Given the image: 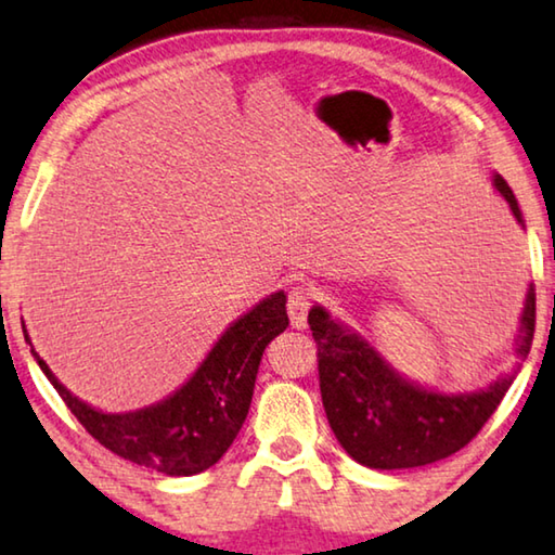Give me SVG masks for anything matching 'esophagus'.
<instances>
[{"label":"esophagus","instance_id":"obj_1","mask_svg":"<svg viewBox=\"0 0 555 555\" xmlns=\"http://www.w3.org/2000/svg\"><path fill=\"white\" fill-rule=\"evenodd\" d=\"M312 289L307 285H295L287 293V318L289 325L302 330L307 325V312L312 307Z\"/></svg>","mask_w":555,"mask_h":555}]
</instances>
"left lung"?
<instances>
[{
    "label": "left lung",
    "instance_id": "1",
    "mask_svg": "<svg viewBox=\"0 0 555 555\" xmlns=\"http://www.w3.org/2000/svg\"><path fill=\"white\" fill-rule=\"evenodd\" d=\"M499 193L524 225L516 195L504 178H493ZM314 345L322 406L343 449L370 468H414L434 464L464 449L514 382V374L474 395H437L406 379L352 332L330 320L322 307L307 314ZM535 330V289L528 287L518 354L526 357Z\"/></svg>",
    "mask_w": 555,
    "mask_h": 555
}]
</instances>
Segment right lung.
Here are the masks:
<instances>
[{"mask_svg": "<svg viewBox=\"0 0 555 555\" xmlns=\"http://www.w3.org/2000/svg\"><path fill=\"white\" fill-rule=\"evenodd\" d=\"M287 322L285 295H270L225 330L173 397L129 414H104L83 404L31 352L64 404L101 447L166 476H191L206 472L233 444L248 416L260 357Z\"/></svg>", "mask_w": 555, "mask_h": 555, "instance_id": "right-lung-1", "label": "right lung"}]
</instances>
